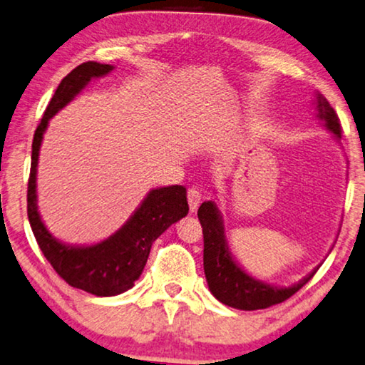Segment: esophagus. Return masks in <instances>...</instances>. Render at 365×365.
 <instances>
[{"label": "esophagus", "mask_w": 365, "mask_h": 365, "mask_svg": "<svg viewBox=\"0 0 365 365\" xmlns=\"http://www.w3.org/2000/svg\"><path fill=\"white\" fill-rule=\"evenodd\" d=\"M200 200H202V194L199 192V190L195 187H189L187 189V204H189L190 212H195L199 209Z\"/></svg>", "instance_id": "34e87169"}]
</instances>
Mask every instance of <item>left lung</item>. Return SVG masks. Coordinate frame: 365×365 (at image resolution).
<instances>
[{
    "label": "left lung",
    "mask_w": 365,
    "mask_h": 365,
    "mask_svg": "<svg viewBox=\"0 0 365 365\" xmlns=\"http://www.w3.org/2000/svg\"><path fill=\"white\" fill-rule=\"evenodd\" d=\"M317 117L324 122V127L341 138V122L336 110L329 106L323 94L317 96ZM204 235V272L210 292L217 300L238 310H261L276 304H282L304 287L315 271L292 287H272L246 274L233 261L228 251L223 222L214 202H204L197 210Z\"/></svg>",
    "instance_id": "left-lung-1"
}]
</instances>
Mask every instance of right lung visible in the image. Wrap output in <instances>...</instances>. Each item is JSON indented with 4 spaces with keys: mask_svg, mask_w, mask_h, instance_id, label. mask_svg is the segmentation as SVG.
<instances>
[{
    "mask_svg": "<svg viewBox=\"0 0 365 365\" xmlns=\"http://www.w3.org/2000/svg\"><path fill=\"white\" fill-rule=\"evenodd\" d=\"M112 68L114 66L98 61H86L61 80L34 133L31 175L27 182V217L38 248L66 284L98 297L117 295L132 289L147 264L153 241L189 212L186 187L170 186L150 190L147 199L125 225L98 245L66 246L53 238L42 223L37 212L36 176L38 150L48 120L65 108L91 78L108 75Z\"/></svg>",
    "mask_w": 365,
    "mask_h": 365,
    "instance_id": "right-lung-1",
    "label": "right lung"
}]
</instances>
